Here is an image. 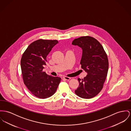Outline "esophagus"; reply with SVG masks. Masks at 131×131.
<instances>
[{"label":"esophagus","mask_w":131,"mask_h":131,"mask_svg":"<svg viewBox=\"0 0 131 131\" xmlns=\"http://www.w3.org/2000/svg\"><path fill=\"white\" fill-rule=\"evenodd\" d=\"M61 79H64V80H70V78H69V77H61Z\"/></svg>","instance_id":"esophagus-1"}]
</instances>
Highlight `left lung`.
<instances>
[{"mask_svg": "<svg viewBox=\"0 0 131 131\" xmlns=\"http://www.w3.org/2000/svg\"><path fill=\"white\" fill-rule=\"evenodd\" d=\"M72 45L81 48L80 63L87 74L83 79H78L79 86L75 93L82 98H93L102 90L106 79L109 67L107 56L101 44L90 36L75 39Z\"/></svg>", "mask_w": 131, "mask_h": 131, "instance_id": "left-lung-1", "label": "left lung"}]
</instances>
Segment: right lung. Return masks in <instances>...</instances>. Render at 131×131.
I'll return each mask as SVG.
<instances>
[{"label": "right lung", "instance_id": "1", "mask_svg": "<svg viewBox=\"0 0 131 131\" xmlns=\"http://www.w3.org/2000/svg\"><path fill=\"white\" fill-rule=\"evenodd\" d=\"M57 40L40 39L30 44L22 55L21 68L24 83L34 96L49 98L56 92L61 79L48 75L43 71L47 57Z\"/></svg>", "mask_w": 131, "mask_h": 131}]
</instances>
